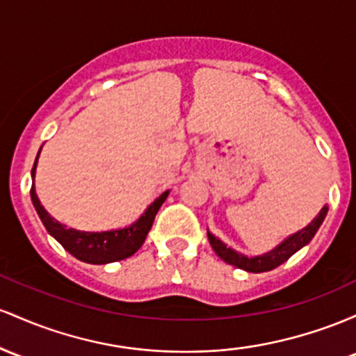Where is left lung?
<instances>
[{
  "label": "left lung",
  "mask_w": 356,
  "mask_h": 356,
  "mask_svg": "<svg viewBox=\"0 0 356 356\" xmlns=\"http://www.w3.org/2000/svg\"><path fill=\"white\" fill-rule=\"evenodd\" d=\"M326 213H328V207L325 205L319 210L318 217L314 218L309 225L305 227L302 230L296 232V234H293L291 237H287L286 241L279 243L275 249L269 250V252L262 255H257V257H247V255L238 254L237 250L230 249V247H227L222 241H218V238L215 237L213 234H210V232L209 242L211 249L215 250V254H217L222 261H225L227 264L238 267V269L247 270V273H267V270H273L277 266H281L282 262H286L287 259L291 257V255L296 254L299 249H302V247L306 245V243H309L311 238H313L314 234L318 232L319 225L325 220Z\"/></svg>",
  "instance_id": "left-lung-1"
}]
</instances>
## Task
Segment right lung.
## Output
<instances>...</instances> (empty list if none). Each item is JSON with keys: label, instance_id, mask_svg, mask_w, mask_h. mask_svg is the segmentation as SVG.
Here are the masks:
<instances>
[{"label": "right lung", "instance_id": "right-lung-1", "mask_svg": "<svg viewBox=\"0 0 356 356\" xmlns=\"http://www.w3.org/2000/svg\"><path fill=\"white\" fill-rule=\"evenodd\" d=\"M40 151H42V147H40ZM40 151L37 154V159H35V165L31 168V177H33V179ZM168 193L170 191H165V193L159 195L133 225L119 230L82 232L75 229H67L65 225H62L54 217H50L49 211L43 209L42 203H40L37 191H35V185H31L30 190L31 202H33L35 210H37L40 220L43 222L47 232L58 243H62V247L67 252L74 255L79 261L87 262V264H109V262L122 261V259L131 257L134 252H138L139 247L145 243L147 232L153 227L154 217H156L159 207L166 200Z\"/></svg>", "mask_w": 356, "mask_h": 356}]
</instances>
